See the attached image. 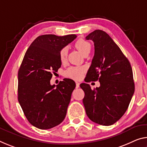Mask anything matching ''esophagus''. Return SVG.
<instances>
[{"instance_id": "esophagus-1", "label": "esophagus", "mask_w": 147, "mask_h": 147, "mask_svg": "<svg viewBox=\"0 0 147 147\" xmlns=\"http://www.w3.org/2000/svg\"><path fill=\"white\" fill-rule=\"evenodd\" d=\"M79 86H80V83L78 82H76V88H78Z\"/></svg>"}]
</instances>
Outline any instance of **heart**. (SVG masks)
Returning <instances> with one entry per match:
<instances>
[{
  "label": "heart",
  "mask_w": 147,
  "mask_h": 147,
  "mask_svg": "<svg viewBox=\"0 0 147 147\" xmlns=\"http://www.w3.org/2000/svg\"><path fill=\"white\" fill-rule=\"evenodd\" d=\"M75 46L84 55L86 53L90 52L91 50L90 43L82 38L78 39L76 42ZM67 53H68V48L67 46H64L59 51L60 61L61 62H65L66 61ZM85 71V68H84L82 67L71 66L65 70L64 72V75L67 78L73 79V80H80L82 78Z\"/></svg>",
  "instance_id": "obj_1"
}]
</instances>
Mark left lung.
Listing matches in <instances>:
<instances>
[{
	"label": "left lung",
	"instance_id": "obj_1",
	"mask_svg": "<svg viewBox=\"0 0 147 147\" xmlns=\"http://www.w3.org/2000/svg\"><path fill=\"white\" fill-rule=\"evenodd\" d=\"M86 39L94 41L95 55L85 81L100 82V87L94 90L88 84L80 85L85 94L83 103L86 115L98 124L113 125L124 115L134 95L132 68L107 32L95 30Z\"/></svg>",
	"mask_w": 147,
	"mask_h": 147
}]
</instances>
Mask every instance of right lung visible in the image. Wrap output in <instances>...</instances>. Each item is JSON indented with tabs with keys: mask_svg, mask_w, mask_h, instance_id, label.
<instances>
[{
	"mask_svg": "<svg viewBox=\"0 0 147 147\" xmlns=\"http://www.w3.org/2000/svg\"><path fill=\"white\" fill-rule=\"evenodd\" d=\"M75 34L38 36L27 49L18 71V99L29 123L41 129L63 121L72 92L73 80L65 78L55 88L50 85L52 73L60 68L59 51L73 41Z\"/></svg>",
	"mask_w": 147,
	"mask_h": 147,
	"instance_id": "right-lung-1",
	"label": "right lung"
}]
</instances>
